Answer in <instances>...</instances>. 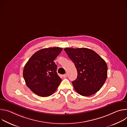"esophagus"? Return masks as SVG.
<instances>
[{
	"instance_id": "obj_1",
	"label": "esophagus",
	"mask_w": 127,
	"mask_h": 127,
	"mask_svg": "<svg viewBox=\"0 0 127 127\" xmlns=\"http://www.w3.org/2000/svg\"><path fill=\"white\" fill-rule=\"evenodd\" d=\"M67 76H68V73H66V74H64V75H63V76L64 77H67Z\"/></svg>"
}]
</instances>
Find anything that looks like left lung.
<instances>
[{
    "mask_svg": "<svg viewBox=\"0 0 127 127\" xmlns=\"http://www.w3.org/2000/svg\"><path fill=\"white\" fill-rule=\"evenodd\" d=\"M64 50L77 69V79L72 81L75 91L84 96L97 93L107 78V66L105 61L88 48H66Z\"/></svg>",
    "mask_w": 127,
    "mask_h": 127,
    "instance_id": "obj_1",
    "label": "left lung"
}]
</instances>
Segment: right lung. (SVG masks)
<instances>
[{
    "label": "right lung",
    "instance_id": "1",
    "mask_svg": "<svg viewBox=\"0 0 127 127\" xmlns=\"http://www.w3.org/2000/svg\"><path fill=\"white\" fill-rule=\"evenodd\" d=\"M63 49L60 47L41 49L33 54L26 64L23 76L26 85L39 96L53 95L61 82L54 62Z\"/></svg>",
    "mask_w": 127,
    "mask_h": 127
}]
</instances>
